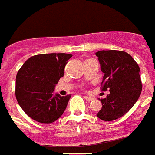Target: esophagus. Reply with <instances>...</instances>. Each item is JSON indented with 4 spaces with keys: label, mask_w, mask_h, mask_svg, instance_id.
Segmentation results:
<instances>
[{
    "label": "esophagus",
    "mask_w": 155,
    "mask_h": 155,
    "mask_svg": "<svg viewBox=\"0 0 155 155\" xmlns=\"http://www.w3.org/2000/svg\"><path fill=\"white\" fill-rule=\"evenodd\" d=\"M84 98L88 101H93L94 100V97H89V96H84Z\"/></svg>",
    "instance_id": "1"
}]
</instances>
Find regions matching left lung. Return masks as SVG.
<instances>
[{
    "mask_svg": "<svg viewBox=\"0 0 155 155\" xmlns=\"http://www.w3.org/2000/svg\"><path fill=\"white\" fill-rule=\"evenodd\" d=\"M104 74L101 90L110 91L99 99L102 107L97 116L103 121H114L126 114L138 101L142 92L140 68L124 51L101 50L96 53Z\"/></svg>",
    "mask_w": 155,
    "mask_h": 155,
    "instance_id": "left-lung-1",
    "label": "left lung"
}]
</instances>
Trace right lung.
<instances>
[{
	"instance_id": "1",
	"label": "right lung",
	"mask_w": 155,
	"mask_h": 155,
	"mask_svg": "<svg viewBox=\"0 0 155 155\" xmlns=\"http://www.w3.org/2000/svg\"><path fill=\"white\" fill-rule=\"evenodd\" d=\"M71 57L67 54H38L28 58L18 70L15 94L32 119L52 123L62 115L71 95L61 96L54 91Z\"/></svg>"
}]
</instances>
